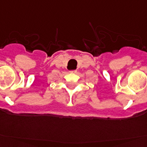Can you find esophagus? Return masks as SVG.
I'll use <instances>...</instances> for the list:
<instances>
[{"label": "esophagus", "instance_id": "obj_1", "mask_svg": "<svg viewBox=\"0 0 147 147\" xmlns=\"http://www.w3.org/2000/svg\"><path fill=\"white\" fill-rule=\"evenodd\" d=\"M70 73H71V74H75V73H76V71H70Z\"/></svg>", "mask_w": 147, "mask_h": 147}]
</instances>
